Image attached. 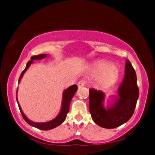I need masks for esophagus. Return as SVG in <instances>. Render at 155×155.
<instances>
[{"label": "esophagus", "mask_w": 155, "mask_h": 155, "mask_svg": "<svg viewBox=\"0 0 155 155\" xmlns=\"http://www.w3.org/2000/svg\"><path fill=\"white\" fill-rule=\"evenodd\" d=\"M77 85H78V87H79V88H80V87H83V86L85 85V81H83V80L79 81H78V82Z\"/></svg>", "instance_id": "34e87169"}]
</instances>
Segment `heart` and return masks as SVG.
I'll return each mask as SVG.
<instances>
[{
  "label": "heart",
  "instance_id": "heart-1",
  "mask_svg": "<svg viewBox=\"0 0 155 155\" xmlns=\"http://www.w3.org/2000/svg\"><path fill=\"white\" fill-rule=\"evenodd\" d=\"M94 74H98L97 83L101 87H106L113 85L117 81L120 72L117 68L112 65L109 62L100 60L94 63L92 66Z\"/></svg>",
  "mask_w": 155,
  "mask_h": 155
}]
</instances>
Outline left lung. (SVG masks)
Masks as SVG:
<instances>
[{
    "instance_id": "8db88e82",
    "label": "left lung",
    "mask_w": 155,
    "mask_h": 155,
    "mask_svg": "<svg viewBox=\"0 0 155 155\" xmlns=\"http://www.w3.org/2000/svg\"><path fill=\"white\" fill-rule=\"evenodd\" d=\"M118 94L120 98L113 107L106 109L103 105L104 93L96 89H90V112L97 125L105 128H116L128 121L134 114L139 88L135 71L128 59L126 61L125 76Z\"/></svg>"
}]
</instances>
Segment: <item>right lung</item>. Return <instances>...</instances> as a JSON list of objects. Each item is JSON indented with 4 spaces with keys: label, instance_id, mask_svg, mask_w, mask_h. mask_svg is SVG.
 Wrapping results in <instances>:
<instances>
[{
    "label": "right lung",
    "instance_id": "obj_1",
    "mask_svg": "<svg viewBox=\"0 0 155 155\" xmlns=\"http://www.w3.org/2000/svg\"><path fill=\"white\" fill-rule=\"evenodd\" d=\"M44 57H46V54H38V55H33L31 57V60H29V61H28L27 65H26V68H25V70H23L22 73H21V74L19 77V79H18V83H20V79L22 78L23 74H24V73L27 71V70L28 69V67L30 66V65L32 64L33 59H41L44 58ZM77 89H78V86L77 85H73L72 86H70V87H69L64 91V97H63V103H62L61 112L59 113L58 116L55 117L54 120H52V121H50L48 122H44V123H35V122H31V120H28L27 117L25 116L24 113H23L22 111V109H21L19 103H18V102L17 94H16V100L18 102V107H19V109L21 112V114H22L23 119H24L29 125L35 127L37 128H39V129H40V130H47L52 129V128L58 127V126L62 124V123L64 122L65 118H66L67 114H68V111H69L70 102H71L72 98H73V96H74V95L75 94L76 91H77ZM17 91H18V90H16V92H17Z\"/></svg>",
    "mask_w": 155,
    "mask_h": 155
}]
</instances>
